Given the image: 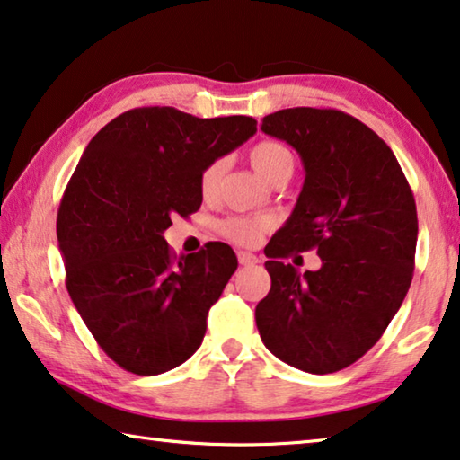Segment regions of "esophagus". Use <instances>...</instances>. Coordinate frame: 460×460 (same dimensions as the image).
Listing matches in <instances>:
<instances>
[{
	"instance_id": "obj_1",
	"label": "esophagus",
	"mask_w": 460,
	"mask_h": 460,
	"mask_svg": "<svg viewBox=\"0 0 460 460\" xmlns=\"http://www.w3.org/2000/svg\"><path fill=\"white\" fill-rule=\"evenodd\" d=\"M237 260L242 266H253L260 261L258 256H253V253H250V252H237Z\"/></svg>"
}]
</instances>
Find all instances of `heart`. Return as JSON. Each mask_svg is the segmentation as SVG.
<instances>
[{"mask_svg":"<svg viewBox=\"0 0 460 460\" xmlns=\"http://www.w3.org/2000/svg\"><path fill=\"white\" fill-rule=\"evenodd\" d=\"M250 164L261 180L270 181L272 178L279 176V173H284V172L293 173L295 153L290 151L284 143L260 141L250 149ZM221 170H223L221 162H210L200 172L199 186L204 199H208V196L215 194L218 180H221ZM270 223L264 217H229L225 218V221H221L218 231H221V235L227 237L233 243L253 245L261 235H264Z\"/></svg>","mask_w":460,"mask_h":460,"instance_id":"b5f03b06","label":"heart"}]
</instances>
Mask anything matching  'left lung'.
Here are the masks:
<instances>
[{"label": "left lung", "mask_w": 460, "mask_h": 460, "mask_svg": "<svg viewBox=\"0 0 460 460\" xmlns=\"http://www.w3.org/2000/svg\"><path fill=\"white\" fill-rule=\"evenodd\" d=\"M261 130L303 159L305 184L264 250L272 287L256 325L276 358L311 375L338 373L373 348L410 290L418 210L389 145L332 108H287ZM315 249L323 268L301 275L281 260Z\"/></svg>", "instance_id": "left-lung-1"}]
</instances>
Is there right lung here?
<instances>
[{"instance_id":"1","label":"right lung","mask_w":460,"mask_h":460,"mask_svg":"<svg viewBox=\"0 0 460 460\" xmlns=\"http://www.w3.org/2000/svg\"><path fill=\"white\" fill-rule=\"evenodd\" d=\"M256 125L252 116L133 108L79 159L57 213L65 284L98 346L128 373H167L200 348L237 258L218 242L176 256L164 231L200 208V172Z\"/></svg>"}]
</instances>
